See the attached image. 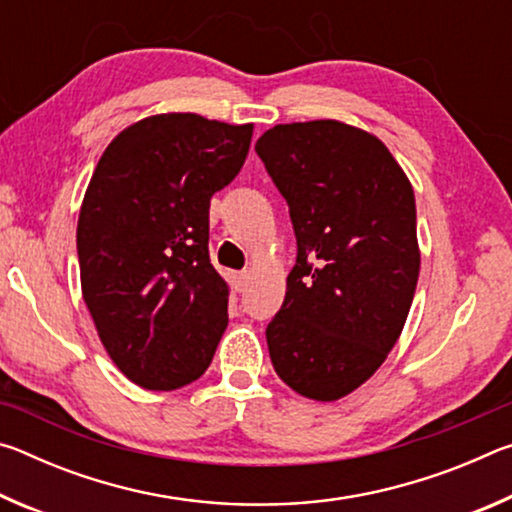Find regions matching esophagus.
Listing matches in <instances>:
<instances>
[{
    "label": "esophagus",
    "mask_w": 512,
    "mask_h": 512,
    "mask_svg": "<svg viewBox=\"0 0 512 512\" xmlns=\"http://www.w3.org/2000/svg\"><path fill=\"white\" fill-rule=\"evenodd\" d=\"M246 287H248V273L241 271V273L232 275V289H235L237 293H244Z\"/></svg>",
    "instance_id": "esophagus-1"
}]
</instances>
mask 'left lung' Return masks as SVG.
Returning <instances> with one entry per match:
<instances>
[{"mask_svg":"<svg viewBox=\"0 0 512 512\" xmlns=\"http://www.w3.org/2000/svg\"><path fill=\"white\" fill-rule=\"evenodd\" d=\"M255 151L298 241L266 327L273 368L307 400L336 402L375 375L409 316L420 275L411 180L377 135L336 119L277 124Z\"/></svg>","mask_w":512,"mask_h":512,"instance_id":"left-lung-1","label":"left lung"}]
</instances>
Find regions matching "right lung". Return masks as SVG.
<instances>
[{
	"mask_svg": "<svg viewBox=\"0 0 512 512\" xmlns=\"http://www.w3.org/2000/svg\"><path fill=\"white\" fill-rule=\"evenodd\" d=\"M253 124L162 112L112 140L85 189L76 248L103 348L146 391L210 366L230 287L207 253L210 198L244 167Z\"/></svg>",
	"mask_w": 512,
	"mask_h": 512,
	"instance_id": "1",
	"label": "right lung"
}]
</instances>
